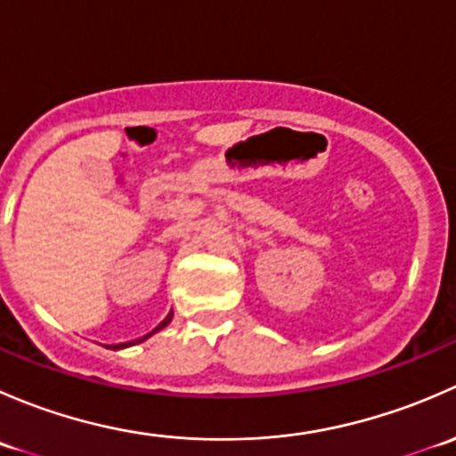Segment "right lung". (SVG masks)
Instances as JSON below:
<instances>
[{
	"label": "right lung",
	"mask_w": 456,
	"mask_h": 456,
	"mask_svg": "<svg viewBox=\"0 0 456 456\" xmlns=\"http://www.w3.org/2000/svg\"><path fill=\"white\" fill-rule=\"evenodd\" d=\"M169 322H172V314H169L167 317H165V320H163V322H160V324H159V326H156V329H154V330H151V333H156V330L165 329V326H167V324H169ZM151 333L142 335V338H141V339H134V342H142V339H147V338H150V335H151ZM134 342H130V344H134ZM130 344H117V346H112V348H123V346H130Z\"/></svg>",
	"instance_id": "add662e5"
}]
</instances>
